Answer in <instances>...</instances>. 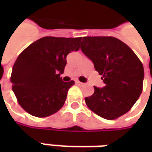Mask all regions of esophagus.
Wrapping results in <instances>:
<instances>
[{"label": "esophagus", "instance_id": "esophagus-1", "mask_svg": "<svg viewBox=\"0 0 152 152\" xmlns=\"http://www.w3.org/2000/svg\"><path fill=\"white\" fill-rule=\"evenodd\" d=\"M76 84L77 85V86H83L84 85H85V83L80 82V81H79V80H76Z\"/></svg>", "mask_w": 152, "mask_h": 152}]
</instances>
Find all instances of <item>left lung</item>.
<instances>
[{"label":"left lung","mask_w":152,"mask_h":152,"mask_svg":"<svg viewBox=\"0 0 152 152\" xmlns=\"http://www.w3.org/2000/svg\"><path fill=\"white\" fill-rule=\"evenodd\" d=\"M80 50L92 60L102 76L103 88L86 98L93 112L107 120H115L128 112L142 91V63L126 44L112 37H85Z\"/></svg>","instance_id":"8db88e82"}]
</instances>
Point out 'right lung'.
Wrapping results in <instances>:
<instances>
[{
	"label": "right lung",
	"instance_id": "add662e5",
	"mask_svg": "<svg viewBox=\"0 0 152 152\" xmlns=\"http://www.w3.org/2000/svg\"><path fill=\"white\" fill-rule=\"evenodd\" d=\"M81 37H45L22 52L12 69L10 81L18 102L37 117L54 114L66 101L73 80L64 82L66 55L80 49Z\"/></svg>",
	"mask_w": 152,
	"mask_h": 152
}]
</instances>
